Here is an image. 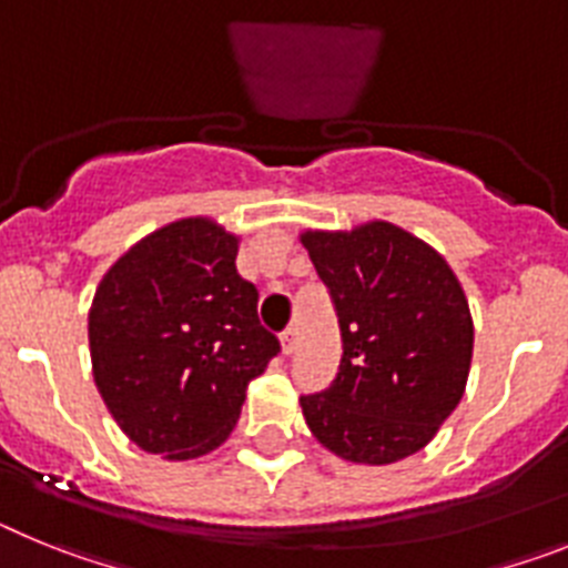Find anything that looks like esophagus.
<instances>
[{
	"label": "esophagus",
	"mask_w": 568,
	"mask_h": 568,
	"mask_svg": "<svg viewBox=\"0 0 568 568\" xmlns=\"http://www.w3.org/2000/svg\"><path fill=\"white\" fill-rule=\"evenodd\" d=\"M280 339H283V352L291 354L294 348H297V328H294V325H288V328L280 334Z\"/></svg>",
	"instance_id": "esophagus-1"
}]
</instances>
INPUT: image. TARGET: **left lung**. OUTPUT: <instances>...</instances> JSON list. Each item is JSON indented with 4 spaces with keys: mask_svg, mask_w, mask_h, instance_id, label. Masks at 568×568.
<instances>
[{
    "mask_svg": "<svg viewBox=\"0 0 568 568\" xmlns=\"http://www.w3.org/2000/svg\"><path fill=\"white\" fill-rule=\"evenodd\" d=\"M300 240L343 337L332 386L300 397L305 423L343 460L386 466L420 452L460 403L471 366L475 325L455 271L383 220Z\"/></svg>",
    "mask_w": 568,
    "mask_h": 568,
    "instance_id": "1",
    "label": "left lung"
}]
</instances>
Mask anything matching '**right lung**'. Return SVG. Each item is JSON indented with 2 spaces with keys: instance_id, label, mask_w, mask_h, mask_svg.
<instances>
[{
  "instance_id": "obj_1",
  "label": "right lung",
  "mask_w": 568,
  "mask_h": 568,
  "mask_svg": "<svg viewBox=\"0 0 568 568\" xmlns=\"http://www.w3.org/2000/svg\"><path fill=\"white\" fill-rule=\"evenodd\" d=\"M240 240L189 216L111 265L88 314L93 379L113 420L168 460L209 455L236 426L245 388L280 354L260 325Z\"/></svg>"
}]
</instances>
